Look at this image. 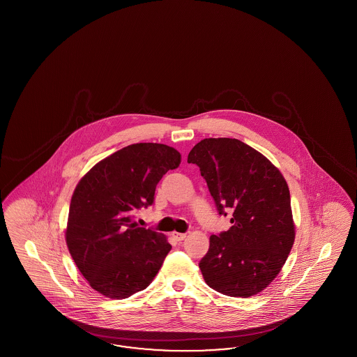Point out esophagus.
Here are the masks:
<instances>
[{
  "mask_svg": "<svg viewBox=\"0 0 357 357\" xmlns=\"http://www.w3.org/2000/svg\"><path fill=\"white\" fill-rule=\"evenodd\" d=\"M173 237L176 239V241H183L184 238H185V234L184 233H178V231H174Z\"/></svg>",
  "mask_w": 357,
  "mask_h": 357,
  "instance_id": "obj_1",
  "label": "esophagus"
}]
</instances>
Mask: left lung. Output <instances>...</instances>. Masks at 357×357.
<instances>
[{
	"mask_svg": "<svg viewBox=\"0 0 357 357\" xmlns=\"http://www.w3.org/2000/svg\"><path fill=\"white\" fill-rule=\"evenodd\" d=\"M187 162L199 166L218 215L231 227L209 238L199 267L206 284L230 297H251L279 275L294 242L291 195L279 169L237 139H204Z\"/></svg>",
	"mask_w": 357,
	"mask_h": 357,
	"instance_id": "obj_1",
	"label": "left lung"
}]
</instances>
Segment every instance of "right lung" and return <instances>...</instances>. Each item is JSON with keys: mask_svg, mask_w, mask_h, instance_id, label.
Listing matches in <instances>:
<instances>
[{"mask_svg": "<svg viewBox=\"0 0 357 357\" xmlns=\"http://www.w3.org/2000/svg\"><path fill=\"white\" fill-rule=\"evenodd\" d=\"M181 163V153L165 144H132L87 172L70 200L66 246L93 289L123 300L145 289L172 245L166 236L133 221L154 202L157 183Z\"/></svg>", "mask_w": 357, "mask_h": 357, "instance_id": "right-lung-1", "label": "right lung"}]
</instances>
